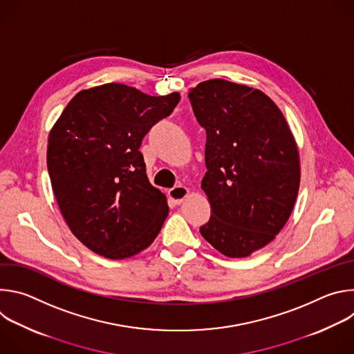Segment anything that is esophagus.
I'll use <instances>...</instances> for the list:
<instances>
[{
	"label": "esophagus",
	"instance_id": "1",
	"mask_svg": "<svg viewBox=\"0 0 354 354\" xmlns=\"http://www.w3.org/2000/svg\"><path fill=\"white\" fill-rule=\"evenodd\" d=\"M187 194H189V190L185 186H175L168 192L169 198L174 200L175 205H180Z\"/></svg>",
	"mask_w": 354,
	"mask_h": 354
}]
</instances>
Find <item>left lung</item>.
<instances>
[{"label": "left lung", "mask_w": 354, "mask_h": 354, "mask_svg": "<svg viewBox=\"0 0 354 354\" xmlns=\"http://www.w3.org/2000/svg\"><path fill=\"white\" fill-rule=\"evenodd\" d=\"M187 97L206 130L201 187L212 216L200 234L225 257H249L273 241L292 212L299 187L294 137L259 89L217 78L190 88Z\"/></svg>", "instance_id": "8db88e82"}]
</instances>
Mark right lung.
<instances>
[{
	"label": "right lung",
	"instance_id": "add662e5",
	"mask_svg": "<svg viewBox=\"0 0 354 354\" xmlns=\"http://www.w3.org/2000/svg\"><path fill=\"white\" fill-rule=\"evenodd\" d=\"M179 99L105 84L78 92L50 131L47 169L59 207L95 254L130 258L161 231L169 207L148 182L140 145Z\"/></svg>",
	"mask_w": 354,
	"mask_h": 354
}]
</instances>
